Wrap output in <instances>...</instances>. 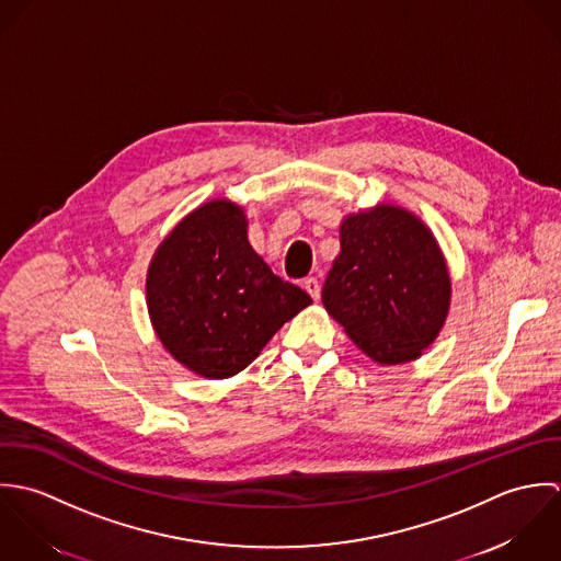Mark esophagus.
Here are the masks:
<instances>
[{
	"instance_id": "1",
	"label": "esophagus",
	"mask_w": 561,
	"mask_h": 561,
	"mask_svg": "<svg viewBox=\"0 0 561 561\" xmlns=\"http://www.w3.org/2000/svg\"><path fill=\"white\" fill-rule=\"evenodd\" d=\"M304 288H306V293H308L314 301L321 299V284H319L317 277H306V279H304Z\"/></svg>"
}]
</instances>
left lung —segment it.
Returning a JSON list of instances; mask_svg holds the SVG:
<instances>
[{
	"label": "left lung",
	"mask_w": 561,
	"mask_h": 561,
	"mask_svg": "<svg viewBox=\"0 0 561 561\" xmlns=\"http://www.w3.org/2000/svg\"><path fill=\"white\" fill-rule=\"evenodd\" d=\"M450 279L432 231L412 213L377 206L340 225L323 306L379 364L416 359L443 328Z\"/></svg>",
	"instance_id": "obj_1"
}]
</instances>
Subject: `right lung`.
Returning a JSON list of instances; mask_svg holds the SVG:
<instances>
[{
	"label": "right lung",
	"mask_w": 561,
	"mask_h": 561,
	"mask_svg": "<svg viewBox=\"0 0 561 561\" xmlns=\"http://www.w3.org/2000/svg\"><path fill=\"white\" fill-rule=\"evenodd\" d=\"M312 299L277 277L247 240L244 213L227 199L188 215L158 247L147 306L167 351L202 377L224 379Z\"/></svg>",
	"instance_id": "right-lung-1"
}]
</instances>
